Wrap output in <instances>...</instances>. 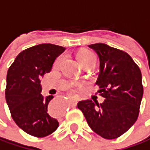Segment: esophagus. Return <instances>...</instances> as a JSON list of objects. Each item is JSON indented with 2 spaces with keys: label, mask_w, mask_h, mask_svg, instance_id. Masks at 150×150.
<instances>
[{
  "label": "esophagus",
  "mask_w": 150,
  "mask_h": 150,
  "mask_svg": "<svg viewBox=\"0 0 150 150\" xmlns=\"http://www.w3.org/2000/svg\"><path fill=\"white\" fill-rule=\"evenodd\" d=\"M76 103H77V100H74V99H73V100H70V104H71L72 107H76Z\"/></svg>",
  "instance_id": "1"
}]
</instances>
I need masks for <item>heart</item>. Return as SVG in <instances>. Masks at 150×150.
<instances>
[{
  "mask_svg": "<svg viewBox=\"0 0 150 150\" xmlns=\"http://www.w3.org/2000/svg\"><path fill=\"white\" fill-rule=\"evenodd\" d=\"M77 59L81 66H84L89 63H96V56L90 50H83L78 52Z\"/></svg>",
  "mask_w": 150,
  "mask_h": 150,
  "instance_id": "1",
  "label": "heart"
}]
</instances>
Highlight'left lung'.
Instances as JSON below:
<instances>
[{
    "instance_id": "1",
    "label": "left lung",
    "mask_w": 150,
    "mask_h": 150,
    "mask_svg": "<svg viewBox=\"0 0 150 150\" xmlns=\"http://www.w3.org/2000/svg\"><path fill=\"white\" fill-rule=\"evenodd\" d=\"M100 59L96 82L105 100H82L78 108L91 129L107 140L118 138L136 122L143 96L142 72L128 53L105 43L89 45Z\"/></svg>"
}]
</instances>
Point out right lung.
<instances>
[{"mask_svg":"<svg viewBox=\"0 0 150 150\" xmlns=\"http://www.w3.org/2000/svg\"><path fill=\"white\" fill-rule=\"evenodd\" d=\"M65 50L50 43L33 46L21 51L8 70L6 102L18 126L32 136L45 137L59 127L48 106L53 96L41 94V78Z\"/></svg>","mask_w":150,"mask_h":150,"instance_id":"right-lung-1","label":"right lung"}]
</instances>
